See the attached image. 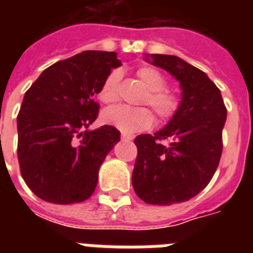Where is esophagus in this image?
I'll return each mask as SVG.
<instances>
[{"label": "esophagus", "mask_w": 253, "mask_h": 253, "mask_svg": "<svg viewBox=\"0 0 253 253\" xmlns=\"http://www.w3.org/2000/svg\"><path fill=\"white\" fill-rule=\"evenodd\" d=\"M121 138H122V140H132V139H134V136H132V135L122 134V136H121Z\"/></svg>", "instance_id": "esophagus-1"}]
</instances>
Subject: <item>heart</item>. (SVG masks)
<instances>
[{
    "instance_id": "1",
    "label": "heart",
    "mask_w": 253,
    "mask_h": 253,
    "mask_svg": "<svg viewBox=\"0 0 253 253\" xmlns=\"http://www.w3.org/2000/svg\"><path fill=\"white\" fill-rule=\"evenodd\" d=\"M139 80L148 89L144 103H148L155 110L160 122L172 119L180 107V99L173 91L166 89V77L159 69L143 67L138 69ZM121 72L113 71L105 79L99 87L98 97L103 103H113L118 99V84ZM102 121L114 126L125 134L146 130L154 123V114L147 107H130L125 105L109 107L102 113Z\"/></svg>"
}]
</instances>
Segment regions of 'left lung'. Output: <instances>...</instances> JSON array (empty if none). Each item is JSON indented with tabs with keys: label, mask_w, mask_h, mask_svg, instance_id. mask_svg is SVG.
I'll return each mask as SVG.
<instances>
[{
	"label": "left lung",
	"mask_w": 253,
	"mask_h": 253,
	"mask_svg": "<svg viewBox=\"0 0 253 253\" xmlns=\"http://www.w3.org/2000/svg\"><path fill=\"white\" fill-rule=\"evenodd\" d=\"M144 60L180 83L181 101L162 130L135 138L132 186L147 204H181L204 190L218 168L227 110L220 90L201 69L173 55L147 53Z\"/></svg>",
	"instance_id": "obj_1"
}]
</instances>
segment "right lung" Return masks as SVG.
<instances>
[{
    "label": "right lung",
    "mask_w": 253,
    "mask_h": 253,
    "mask_svg": "<svg viewBox=\"0 0 253 253\" xmlns=\"http://www.w3.org/2000/svg\"><path fill=\"white\" fill-rule=\"evenodd\" d=\"M121 65L115 52L84 51L44 69L25 93L17 117L18 162L39 198L69 205L93 194L99 167L121 139L113 126L89 130L98 115L94 95Z\"/></svg>",
    "instance_id": "obj_1"
}]
</instances>
